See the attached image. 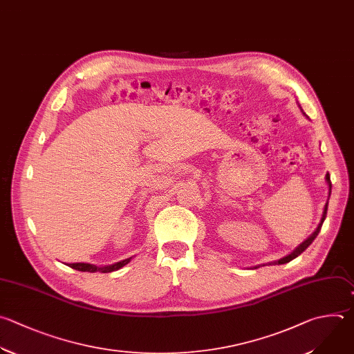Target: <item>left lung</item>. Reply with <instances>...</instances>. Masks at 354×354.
Returning <instances> with one entry per match:
<instances>
[{
  "mask_svg": "<svg viewBox=\"0 0 354 354\" xmlns=\"http://www.w3.org/2000/svg\"><path fill=\"white\" fill-rule=\"evenodd\" d=\"M299 108H300V111L303 112V109H301V106H300V104H299ZM304 113V112H303ZM306 115V113H304ZM307 116V115H306ZM325 182H326V185H328V198H329V196H330V187H332V185H330V178H329V174H326L325 175ZM326 209H328V200H326V203H325V207H324V211H322V216H321V221H319V223H318V226L315 227V230L310 234V236L304 241V242H301L290 254H288V256H285V257H282V259H279V260H277V261H272V263H268V266H278V264H286V263H289V261H292L293 259H296L297 256H300L311 243H313V241L317 238V234L319 233V230H321V226H322V223H324V221H325V216H326ZM263 266H266V264H263ZM260 266H256L254 268H259Z\"/></svg>",
  "mask_w": 354,
  "mask_h": 354,
  "instance_id": "left-lung-1",
  "label": "left lung"
}]
</instances>
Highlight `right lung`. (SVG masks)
<instances>
[{
  "label": "right lung",
  "instance_id": "obj_1",
  "mask_svg": "<svg viewBox=\"0 0 354 354\" xmlns=\"http://www.w3.org/2000/svg\"><path fill=\"white\" fill-rule=\"evenodd\" d=\"M131 260H132V257L125 259L122 261H118V263L111 264V266H94V264H88V263H72V264H68V267H71L73 270H77V271H82V272H101V274H106V272L121 270L128 263H131Z\"/></svg>",
  "mask_w": 354,
  "mask_h": 354
}]
</instances>
